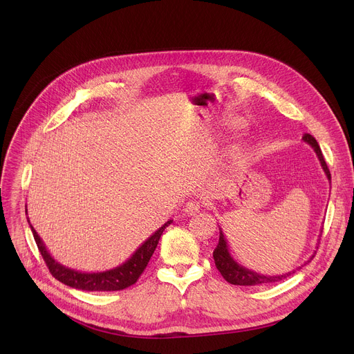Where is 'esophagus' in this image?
Returning a JSON list of instances; mask_svg holds the SVG:
<instances>
[{
	"instance_id": "34e87169",
	"label": "esophagus",
	"mask_w": 354,
	"mask_h": 354,
	"mask_svg": "<svg viewBox=\"0 0 354 354\" xmlns=\"http://www.w3.org/2000/svg\"><path fill=\"white\" fill-rule=\"evenodd\" d=\"M198 212H200V201H196V200H189L183 207V213L186 216H196Z\"/></svg>"
}]
</instances>
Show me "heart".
<instances>
[{
    "mask_svg": "<svg viewBox=\"0 0 354 354\" xmlns=\"http://www.w3.org/2000/svg\"><path fill=\"white\" fill-rule=\"evenodd\" d=\"M236 154H238V151H236Z\"/></svg>",
    "mask_w": 354,
    "mask_h": 354,
    "instance_id": "b5f03b06",
    "label": "heart"
}]
</instances>
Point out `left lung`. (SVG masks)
Here are the masks:
<instances>
[{
	"label": "left lung",
	"mask_w": 354,
	"mask_h": 354,
	"mask_svg": "<svg viewBox=\"0 0 354 354\" xmlns=\"http://www.w3.org/2000/svg\"><path fill=\"white\" fill-rule=\"evenodd\" d=\"M302 140H304L307 144H310L314 151L317 153V157L321 162V167L328 178V180L330 182V172H329V168L325 162V158L322 156V151L319 148V144L317 142V140L311 136V134H304V137H302ZM322 232V231H321ZM213 258H214V262H216V268L218 269V272L221 273V276L231 284H235V286H258V284H266V283H274V281H280L283 279H287L290 274L295 273V270L301 269L304 265H307L313 258L314 255L310 258V261H307L304 265H301L299 268L288 272V273H284V274H279V276H265V274H261V273H257L254 270L250 269H246L243 268L242 265H239L236 261H234V258L231 257L230 250H228V243H227V239L220 228V239H218V243H217V248L214 249L213 252Z\"/></svg>",
	"instance_id": "left-lung-1"
}]
</instances>
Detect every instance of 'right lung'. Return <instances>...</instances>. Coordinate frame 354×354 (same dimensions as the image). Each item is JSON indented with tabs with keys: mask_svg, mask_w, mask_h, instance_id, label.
Returning <instances> with one entry per match:
<instances>
[{
	"mask_svg": "<svg viewBox=\"0 0 354 354\" xmlns=\"http://www.w3.org/2000/svg\"><path fill=\"white\" fill-rule=\"evenodd\" d=\"M28 223L30 225L29 218H28ZM171 223L172 220L167 221L153 235L147 238L126 262H123L122 265L113 269H109L105 272H96V273L78 272L75 269H70L59 263L52 255L48 254V250L46 249L43 241L40 239V236L37 235L36 230L32 225H30V230L50 273H52L53 277H56L59 281L73 288L85 290V291H118V290L130 287L138 280L145 266L148 265L151 257H153L164 230Z\"/></svg>",
	"mask_w": 354,
	"mask_h": 354,
	"instance_id": "add662e5",
	"label": "right lung"
}]
</instances>
